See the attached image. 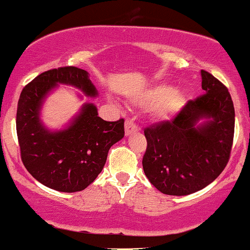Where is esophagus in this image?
Returning <instances> with one entry per match:
<instances>
[{
  "mask_svg": "<svg viewBox=\"0 0 250 250\" xmlns=\"http://www.w3.org/2000/svg\"><path fill=\"white\" fill-rule=\"evenodd\" d=\"M139 128L138 126L133 123V120H126L125 122V134L126 136H130L134 132H138Z\"/></svg>",
  "mask_w": 250,
  "mask_h": 250,
  "instance_id": "1",
  "label": "esophagus"
}]
</instances>
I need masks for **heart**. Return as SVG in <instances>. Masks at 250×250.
Masks as SVG:
<instances>
[{"label": "heart", "mask_w": 250, "mask_h": 250, "mask_svg": "<svg viewBox=\"0 0 250 250\" xmlns=\"http://www.w3.org/2000/svg\"><path fill=\"white\" fill-rule=\"evenodd\" d=\"M158 102L160 104L153 110V117L159 122L167 120L183 105L184 93L181 89H173L172 86L167 83H159L151 88L140 100V103L148 106Z\"/></svg>", "instance_id": "b5f03b06"}]
</instances>
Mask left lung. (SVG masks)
Instances as JSON below:
<instances>
[{"label":"left lung","mask_w":250,"mask_h":250,"mask_svg":"<svg viewBox=\"0 0 250 250\" xmlns=\"http://www.w3.org/2000/svg\"><path fill=\"white\" fill-rule=\"evenodd\" d=\"M203 95L190 100L171 122L145 128V175L165 195L202 190L228 163L234 138L235 111L228 89L201 71Z\"/></svg>","instance_id":"left-lung-1"}]
</instances>
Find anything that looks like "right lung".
I'll use <instances>...</instances> for the list:
<instances>
[{"mask_svg":"<svg viewBox=\"0 0 250 250\" xmlns=\"http://www.w3.org/2000/svg\"><path fill=\"white\" fill-rule=\"evenodd\" d=\"M59 85L72 86L89 98L98 95L85 69L60 67L38 75L22 89L18 104L21 158L43 186L61 192L81 191L102 172L110 147L124 137V119L106 122L98 117L93 103H85L64 127L50 130L42 122L41 111Z\"/></svg>","mask_w":250,"mask_h":250,"instance_id":"1","label":"right lung"}]
</instances>
